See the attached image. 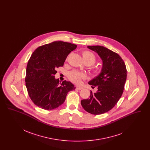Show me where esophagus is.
Listing matches in <instances>:
<instances>
[{
  "mask_svg": "<svg viewBox=\"0 0 150 150\" xmlns=\"http://www.w3.org/2000/svg\"><path fill=\"white\" fill-rule=\"evenodd\" d=\"M76 88L77 89H78V90H81V89H83V87L81 86H76Z\"/></svg>",
  "mask_w": 150,
  "mask_h": 150,
  "instance_id": "obj_1",
  "label": "esophagus"
}]
</instances>
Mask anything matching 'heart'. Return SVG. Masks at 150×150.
Returning a JSON list of instances; mask_svg holds the SVG:
<instances>
[{
    "label": "heart",
    "instance_id": "b5f03b06",
    "mask_svg": "<svg viewBox=\"0 0 150 150\" xmlns=\"http://www.w3.org/2000/svg\"><path fill=\"white\" fill-rule=\"evenodd\" d=\"M83 58L85 62H89L91 65L95 63L96 58L93 53L89 51H85L83 53ZM70 80L74 83L79 84L81 82V79L86 78V75L84 73L78 71H73L69 74Z\"/></svg>",
    "mask_w": 150,
    "mask_h": 150
}]
</instances>
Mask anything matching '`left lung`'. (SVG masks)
Instances as JSON below:
<instances>
[{"mask_svg":"<svg viewBox=\"0 0 150 150\" xmlns=\"http://www.w3.org/2000/svg\"><path fill=\"white\" fill-rule=\"evenodd\" d=\"M97 53L102 61L101 71L88 84L97 87L95 93L91 92L89 98L81 100V105L88 112L100 115L107 112L121 98L127 80V69L121 57L103 46H88Z\"/></svg>","mask_w":150,"mask_h":150,"instance_id":"1","label":"left lung"}]
</instances>
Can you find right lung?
<instances>
[{
    "label": "right lung",
    "instance_id": "1",
    "mask_svg": "<svg viewBox=\"0 0 150 150\" xmlns=\"http://www.w3.org/2000/svg\"><path fill=\"white\" fill-rule=\"evenodd\" d=\"M76 47L75 44L58 41L40 46L33 52L27 65L25 82L29 96L37 106L55 109L64 103L67 93L75 89L70 81L60 83L54 75Z\"/></svg>",
    "mask_w": 150,
    "mask_h": 150
}]
</instances>
